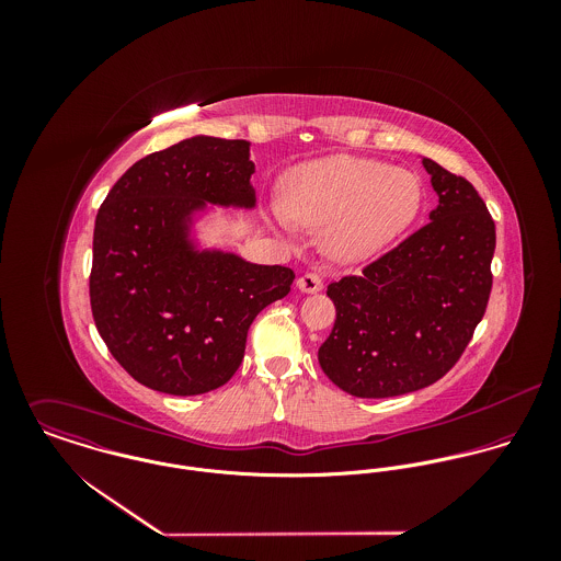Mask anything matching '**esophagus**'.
<instances>
[{
	"instance_id": "34e87169",
	"label": "esophagus",
	"mask_w": 561,
	"mask_h": 561,
	"mask_svg": "<svg viewBox=\"0 0 561 561\" xmlns=\"http://www.w3.org/2000/svg\"><path fill=\"white\" fill-rule=\"evenodd\" d=\"M321 287H323V280L318 272H307L305 276L298 278V289L305 294H316L321 291Z\"/></svg>"
}]
</instances>
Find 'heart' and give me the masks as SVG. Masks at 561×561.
Returning <instances> with one entry per match:
<instances>
[{"label": "heart", "instance_id": "heart-1", "mask_svg": "<svg viewBox=\"0 0 561 561\" xmlns=\"http://www.w3.org/2000/svg\"><path fill=\"white\" fill-rule=\"evenodd\" d=\"M421 205L423 190L414 172L385 161L332 156L302 163L285 176L274 222L285 233L291 225L328 227L330 254L360 261L400 238Z\"/></svg>", "mask_w": 561, "mask_h": 561}]
</instances>
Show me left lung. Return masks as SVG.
Returning <instances> with one entry per match:
<instances>
[{
	"label": "left lung",
	"instance_id": "obj_1",
	"mask_svg": "<svg viewBox=\"0 0 561 561\" xmlns=\"http://www.w3.org/2000/svg\"><path fill=\"white\" fill-rule=\"evenodd\" d=\"M423 165L438 194L430 222L325 291L336 320L318 358L354 398H396L434 385L458 363L485 313L492 216L465 176L427 158Z\"/></svg>",
	"mask_w": 561,
	"mask_h": 561
}]
</instances>
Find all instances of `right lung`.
I'll return each mask as SVG.
<instances>
[{
	"mask_svg": "<svg viewBox=\"0 0 561 561\" xmlns=\"http://www.w3.org/2000/svg\"><path fill=\"white\" fill-rule=\"evenodd\" d=\"M252 172L250 142L194 136L136 161L96 214L92 318L118 365L153 391L201 396L227 385L250 323L291 289L289 267L190 240L205 203L254 207Z\"/></svg>",
	"mask_w": 561,
	"mask_h": 561,
	"instance_id": "add662e5",
	"label": "right lung"
}]
</instances>
